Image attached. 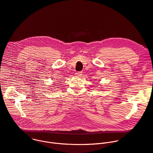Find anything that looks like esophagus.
Returning a JSON list of instances; mask_svg holds the SVG:
<instances>
[{"instance_id": "1", "label": "esophagus", "mask_w": 153, "mask_h": 153, "mask_svg": "<svg viewBox=\"0 0 153 153\" xmlns=\"http://www.w3.org/2000/svg\"><path fill=\"white\" fill-rule=\"evenodd\" d=\"M75 74H76V76H82V71H79V72H76V73H75Z\"/></svg>"}]
</instances>
